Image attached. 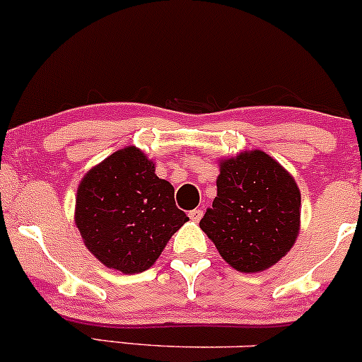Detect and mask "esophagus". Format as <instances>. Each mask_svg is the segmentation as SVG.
<instances>
[{
    "label": "esophagus",
    "instance_id": "esophagus-1",
    "mask_svg": "<svg viewBox=\"0 0 362 362\" xmlns=\"http://www.w3.org/2000/svg\"><path fill=\"white\" fill-rule=\"evenodd\" d=\"M188 217L192 218L193 222H198L203 217V210L202 209H194V210H192V212L188 214Z\"/></svg>",
    "mask_w": 362,
    "mask_h": 362
}]
</instances>
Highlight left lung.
<instances>
[{
    "instance_id": "8db88e82",
    "label": "left lung",
    "mask_w": 362,
    "mask_h": 362,
    "mask_svg": "<svg viewBox=\"0 0 362 362\" xmlns=\"http://www.w3.org/2000/svg\"><path fill=\"white\" fill-rule=\"evenodd\" d=\"M301 193L277 160L262 150L221 162L217 197L200 221L221 257L245 274L275 265L299 233Z\"/></svg>"
}]
</instances>
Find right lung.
Returning a JSON list of instances; mask_svg holds the SVG:
<instances>
[{
    "label": "right lung",
    "instance_id": "1",
    "mask_svg": "<svg viewBox=\"0 0 362 362\" xmlns=\"http://www.w3.org/2000/svg\"><path fill=\"white\" fill-rule=\"evenodd\" d=\"M188 221L174 188L141 150L127 147L88 170L76 192L75 222L99 262L123 274L150 269Z\"/></svg>",
    "mask_w": 362,
    "mask_h": 362
}]
</instances>
